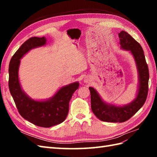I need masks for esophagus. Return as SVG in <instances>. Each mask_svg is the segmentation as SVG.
<instances>
[{
  "mask_svg": "<svg viewBox=\"0 0 157 157\" xmlns=\"http://www.w3.org/2000/svg\"><path fill=\"white\" fill-rule=\"evenodd\" d=\"M84 82H86V83H88V82H89V79L88 78H84Z\"/></svg>",
  "mask_w": 157,
  "mask_h": 157,
  "instance_id": "esophagus-1",
  "label": "esophagus"
}]
</instances>
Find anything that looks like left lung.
Segmentation results:
<instances>
[{
    "label": "left lung",
    "mask_w": 157,
    "mask_h": 157,
    "mask_svg": "<svg viewBox=\"0 0 157 157\" xmlns=\"http://www.w3.org/2000/svg\"><path fill=\"white\" fill-rule=\"evenodd\" d=\"M118 35L121 48L131 52L135 59L139 76L138 92L136 98L129 105L117 106L102 101L96 90L90 87L92 111L97 118L106 122L128 121L144 105L148 91V67L141 45L125 31H121Z\"/></svg>",
    "instance_id": "left-lung-1"
}]
</instances>
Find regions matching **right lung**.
<instances>
[{"mask_svg":"<svg viewBox=\"0 0 157 157\" xmlns=\"http://www.w3.org/2000/svg\"><path fill=\"white\" fill-rule=\"evenodd\" d=\"M45 37H32L26 40L16 51L10 61L9 88L19 114L23 118L37 126L50 128L65 121L69 112V103L79 83L63 86L45 101L30 98L22 90L18 78L20 59L31 49L46 44Z\"/></svg>","mask_w":157,"mask_h":157,"instance_id":"add662e5","label":"right lung"}]
</instances>
